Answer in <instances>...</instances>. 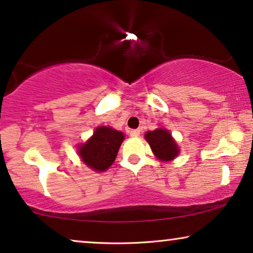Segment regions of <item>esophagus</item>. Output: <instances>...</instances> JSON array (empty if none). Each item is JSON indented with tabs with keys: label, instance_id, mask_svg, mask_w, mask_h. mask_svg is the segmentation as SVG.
<instances>
[{
	"label": "esophagus",
	"instance_id": "1",
	"mask_svg": "<svg viewBox=\"0 0 253 253\" xmlns=\"http://www.w3.org/2000/svg\"><path fill=\"white\" fill-rule=\"evenodd\" d=\"M130 134L132 137H138L140 134V130L139 129H133V130H131L130 131Z\"/></svg>",
	"mask_w": 253,
	"mask_h": 253
}]
</instances>
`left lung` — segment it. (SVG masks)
<instances>
[{
    "label": "left lung",
    "instance_id": "obj_1",
    "mask_svg": "<svg viewBox=\"0 0 253 253\" xmlns=\"http://www.w3.org/2000/svg\"><path fill=\"white\" fill-rule=\"evenodd\" d=\"M145 138L155 154L162 161L172 160L177 157L178 146L167 130L157 129L145 133Z\"/></svg>",
    "mask_w": 253,
    "mask_h": 253
}]
</instances>
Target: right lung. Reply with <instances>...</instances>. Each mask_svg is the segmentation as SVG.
I'll return each instance as SVG.
<instances>
[{
    "label": "right lung",
    "instance_id": "1",
    "mask_svg": "<svg viewBox=\"0 0 253 253\" xmlns=\"http://www.w3.org/2000/svg\"><path fill=\"white\" fill-rule=\"evenodd\" d=\"M123 139V133L120 131L108 126H99L93 136L79 147V155L89 168L95 171H103L115 160Z\"/></svg>",
    "mask_w": 253,
    "mask_h": 253
}]
</instances>
